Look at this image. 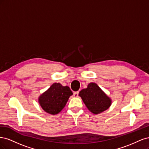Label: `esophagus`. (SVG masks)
Returning a JSON list of instances; mask_svg holds the SVG:
<instances>
[{"instance_id": "1", "label": "esophagus", "mask_w": 149, "mask_h": 149, "mask_svg": "<svg viewBox=\"0 0 149 149\" xmlns=\"http://www.w3.org/2000/svg\"><path fill=\"white\" fill-rule=\"evenodd\" d=\"M78 94H79V92L78 91H76V92H74L73 93V96L74 97H78Z\"/></svg>"}]
</instances>
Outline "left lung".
<instances>
[{"label": "left lung", "mask_w": 149, "mask_h": 149, "mask_svg": "<svg viewBox=\"0 0 149 149\" xmlns=\"http://www.w3.org/2000/svg\"><path fill=\"white\" fill-rule=\"evenodd\" d=\"M79 96L93 114H100L109 107L111 100L101 88L94 83H89L88 88L82 89Z\"/></svg>", "instance_id": "8db88e82"}]
</instances>
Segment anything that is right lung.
<instances>
[{
  "label": "right lung",
  "instance_id": "obj_1",
  "mask_svg": "<svg viewBox=\"0 0 149 149\" xmlns=\"http://www.w3.org/2000/svg\"><path fill=\"white\" fill-rule=\"evenodd\" d=\"M72 94L73 93L68 86H63L60 83H53L40 96L38 101L45 111L55 115L63 109Z\"/></svg>",
  "mask_w": 149,
  "mask_h": 149
}]
</instances>
